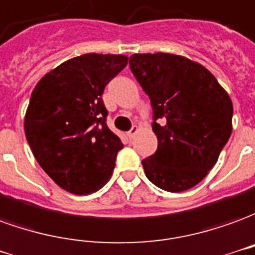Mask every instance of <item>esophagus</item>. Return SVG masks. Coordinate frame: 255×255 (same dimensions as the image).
<instances>
[{
    "mask_svg": "<svg viewBox=\"0 0 255 255\" xmlns=\"http://www.w3.org/2000/svg\"><path fill=\"white\" fill-rule=\"evenodd\" d=\"M137 131H138V126H136V125H134V126H131L130 130L128 131V136L130 137V138H133V137L136 136Z\"/></svg>",
    "mask_w": 255,
    "mask_h": 255,
    "instance_id": "1",
    "label": "esophagus"
}]
</instances>
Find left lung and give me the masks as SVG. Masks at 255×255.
Instances as JSON below:
<instances>
[{
  "label": "left lung",
  "mask_w": 255,
  "mask_h": 255,
  "mask_svg": "<svg viewBox=\"0 0 255 255\" xmlns=\"http://www.w3.org/2000/svg\"><path fill=\"white\" fill-rule=\"evenodd\" d=\"M129 66L149 97L155 153L141 160L160 189L195 187L216 165L232 131L234 107L214 75L195 61L170 53L133 55Z\"/></svg>",
  "instance_id": "8db88e82"
}]
</instances>
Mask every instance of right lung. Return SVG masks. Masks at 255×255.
<instances>
[{"label":"right lung","instance_id":"add662e5","mask_svg":"<svg viewBox=\"0 0 255 255\" xmlns=\"http://www.w3.org/2000/svg\"><path fill=\"white\" fill-rule=\"evenodd\" d=\"M126 64L122 55L78 56L32 90L24 118L27 141L45 173L71 194L96 192L111 178L124 144L108 129L102 96Z\"/></svg>","mask_w":255,"mask_h":255}]
</instances>
